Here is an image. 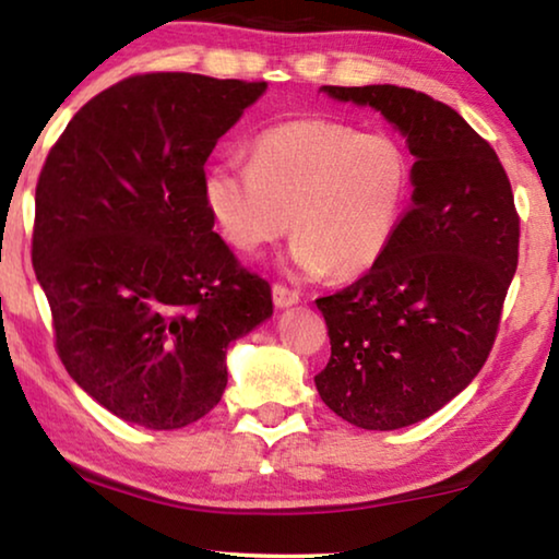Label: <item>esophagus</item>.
Segmentation results:
<instances>
[{
	"label": "esophagus",
	"instance_id": "obj_1",
	"mask_svg": "<svg viewBox=\"0 0 559 559\" xmlns=\"http://www.w3.org/2000/svg\"><path fill=\"white\" fill-rule=\"evenodd\" d=\"M298 298H301V294H298L296 288L283 286V283H273V304H276L278 309H286V306L298 304Z\"/></svg>",
	"mask_w": 559,
	"mask_h": 559
}]
</instances>
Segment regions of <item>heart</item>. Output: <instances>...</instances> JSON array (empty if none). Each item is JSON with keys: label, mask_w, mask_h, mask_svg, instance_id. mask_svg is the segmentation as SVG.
<instances>
[{"label": "heart", "mask_w": 559, "mask_h": 559, "mask_svg": "<svg viewBox=\"0 0 559 559\" xmlns=\"http://www.w3.org/2000/svg\"><path fill=\"white\" fill-rule=\"evenodd\" d=\"M411 182V159L388 133L296 119L258 133L250 162H212L202 198L219 238L238 253H258L294 223L298 269L357 276L390 248Z\"/></svg>", "instance_id": "obj_1"}]
</instances>
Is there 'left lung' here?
Masks as SVG:
<instances>
[{"label": "left lung", "mask_w": 559, "mask_h": 559, "mask_svg": "<svg viewBox=\"0 0 559 559\" xmlns=\"http://www.w3.org/2000/svg\"><path fill=\"white\" fill-rule=\"evenodd\" d=\"M324 91L377 108L403 131L415 190L380 261L317 298L332 357L313 382L352 426L405 428L451 403L493 347L519 263L512 182L489 141L428 93Z\"/></svg>", "instance_id": "1"}]
</instances>
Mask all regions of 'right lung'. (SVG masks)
<instances>
[{
	"instance_id": "obj_1",
	"label": "right lung",
	"mask_w": 559,
	"mask_h": 559,
	"mask_svg": "<svg viewBox=\"0 0 559 559\" xmlns=\"http://www.w3.org/2000/svg\"><path fill=\"white\" fill-rule=\"evenodd\" d=\"M265 91L123 78L78 111L35 190L33 265L68 374L126 423L175 430L227 384V344L273 313L269 281L212 230L204 162Z\"/></svg>"
}]
</instances>
